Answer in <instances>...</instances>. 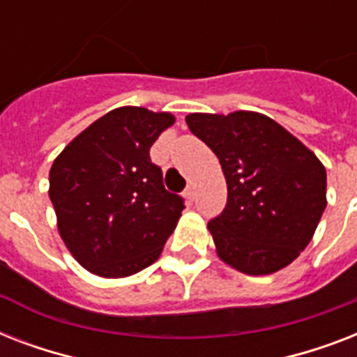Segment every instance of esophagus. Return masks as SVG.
Segmentation results:
<instances>
[{"label":"esophagus","instance_id":"obj_1","mask_svg":"<svg viewBox=\"0 0 357 357\" xmlns=\"http://www.w3.org/2000/svg\"><path fill=\"white\" fill-rule=\"evenodd\" d=\"M183 196H185V198H187V200H189V202L195 200V190H192V187H190V185H187V189L183 190Z\"/></svg>","mask_w":357,"mask_h":357}]
</instances>
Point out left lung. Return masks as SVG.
<instances>
[{"instance_id":"1","label":"left lung","mask_w":357,"mask_h":357,"mask_svg":"<svg viewBox=\"0 0 357 357\" xmlns=\"http://www.w3.org/2000/svg\"><path fill=\"white\" fill-rule=\"evenodd\" d=\"M187 126L218 157L228 202L211 231L218 257L252 276L298 257L326 209V170L311 150L259 113H195Z\"/></svg>"}]
</instances>
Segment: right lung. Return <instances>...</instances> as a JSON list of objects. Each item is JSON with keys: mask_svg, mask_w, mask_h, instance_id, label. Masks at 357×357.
<instances>
[{"mask_svg": "<svg viewBox=\"0 0 357 357\" xmlns=\"http://www.w3.org/2000/svg\"><path fill=\"white\" fill-rule=\"evenodd\" d=\"M168 113L120 107L75 137L50 170L59 231L75 259L103 278H123L159 257L185 209L150 159Z\"/></svg>", "mask_w": 357, "mask_h": 357, "instance_id": "1", "label": "right lung"}]
</instances>
